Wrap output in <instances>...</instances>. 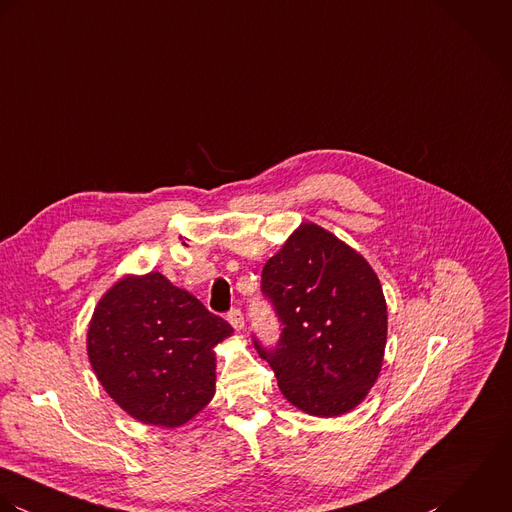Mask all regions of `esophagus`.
Masks as SVG:
<instances>
[{
	"label": "esophagus",
	"mask_w": 512,
	"mask_h": 512,
	"mask_svg": "<svg viewBox=\"0 0 512 512\" xmlns=\"http://www.w3.org/2000/svg\"><path fill=\"white\" fill-rule=\"evenodd\" d=\"M227 320H229V324L239 332V330H243V326H245V320H243V312L239 310V308H233L229 314H227Z\"/></svg>",
	"instance_id": "1"
}]
</instances>
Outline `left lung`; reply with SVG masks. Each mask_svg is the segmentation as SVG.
<instances>
[{"instance_id":"1","label":"left lung","mask_w":512,"mask_h":512,"mask_svg":"<svg viewBox=\"0 0 512 512\" xmlns=\"http://www.w3.org/2000/svg\"><path fill=\"white\" fill-rule=\"evenodd\" d=\"M261 279L285 328L275 350L255 346L283 396L316 417L358 408L380 376L388 340V307L370 263L334 233L303 221Z\"/></svg>"}]
</instances>
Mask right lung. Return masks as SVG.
I'll list each match as a JSON object with an SVG mask.
<instances>
[{"mask_svg":"<svg viewBox=\"0 0 512 512\" xmlns=\"http://www.w3.org/2000/svg\"><path fill=\"white\" fill-rule=\"evenodd\" d=\"M233 328L162 273L120 277L95 307L87 354L104 392L136 421L180 427L215 396V352Z\"/></svg>","mask_w":512,"mask_h":512,"instance_id":"obj_1","label":"right lung"}]
</instances>
